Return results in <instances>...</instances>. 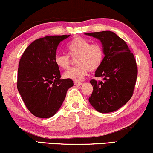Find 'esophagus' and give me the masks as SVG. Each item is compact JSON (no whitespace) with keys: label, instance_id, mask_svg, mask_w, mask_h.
I'll return each mask as SVG.
<instances>
[{"label":"esophagus","instance_id":"34e87169","mask_svg":"<svg viewBox=\"0 0 153 153\" xmlns=\"http://www.w3.org/2000/svg\"><path fill=\"white\" fill-rule=\"evenodd\" d=\"M74 85H77V86H79V85H82V82H81L75 81V82H74Z\"/></svg>","mask_w":153,"mask_h":153}]
</instances>
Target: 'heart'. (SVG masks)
Instances as JSON below:
<instances>
[{
    "label": "heart",
    "mask_w": 153,
    "mask_h": 153,
    "mask_svg": "<svg viewBox=\"0 0 153 153\" xmlns=\"http://www.w3.org/2000/svg\"><path fill=\"white\" fill-rule=\"evenodd\" d=\"M66 50L72 58L76 57L77 66L65 72L63 76L75 81L82 80L89 71H95L99 69L104 59V50L100 44H91L89 40L80 36L72 39L67 45ZM69 57L65 54H56L54 62L58 68L67 70L71 66V59Z\"/></svg>",
    "instance_id": "b5f03b06"
}]
</instances>
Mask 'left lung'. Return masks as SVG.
Listing matches in <instances>:
<instances>
[{
    "instance_id": "left-lung-1",
    "label": "left lung",
    "mask_w": 153,
    "mask_h": 153,
    "mask_svg": "<svg viewBox=\"0 0 153 153\" xmlns=\"http://www.w3.org/2000/svg\"><path fill=\"white\" fill-rule=\"evenodd\" d=\"M101 41L104 50L103 62L95 73L103 81L92 79L94 91L88 101L96 111L109 113L118 110L132 96L137 77L134 54L127 43L110 31L85 33Z\"/></svg>"
}]
</instances>
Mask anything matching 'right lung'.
I'll use <instances>...</instances> for the list:
<instances>
[{
    "label": "right lung",
    "instance_id": "1",
    "mask_svg": "<svg viewBox=\"0 0 153 153\" xmlns=\"http://www.w3.org/2000/svg\"><path fill=\"white\" fill-rule=\"evenodd\" d=\"M70 35L47 36L35 40L24 51L19 63L17 88L29 111L39 118L57 113L73 85L71 79H61L54 62L59 44Z\"/></svg>",
    "mask_w": 153,
    "mask_h": 153
}]
</instances>
